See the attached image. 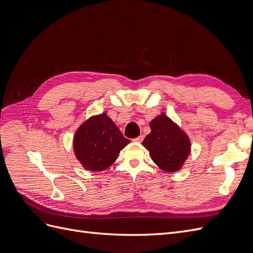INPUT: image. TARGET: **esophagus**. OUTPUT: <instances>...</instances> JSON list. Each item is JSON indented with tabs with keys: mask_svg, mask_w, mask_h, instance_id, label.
I'll return each mask as SVG.
<instances>
[{
	"mask_svg": "<svg viewBox=\"0 0 253 253\" xmlns=\"http://www.w3.org/2000/svg\"><path fill=\"white\" fill-rule=\"evenodd\" d=\"M143 137H144L143 135H140V136L137 137V138H135L134 141H135V142H141V141L143 140Z\"/></svg>",
	"mask_w": 253,
	"mask_h": 253,
	"instance_id": "1",
	"label": "esophagus"
}]
</instances>
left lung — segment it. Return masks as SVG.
Wrapping results in <instances>:
<instances>
[{"label":"left lung","instance_id":"8db88e82","mask_svg":"<svg viewBox=\"0 0 253 253\" xmlns=\"http://www.w3.org/2000/svg\"><path fill=\"white\" fill-rule=\"evenodd\" d=\"M151 133L142 144L150 156L165 172L180 170L191 151V142L187 134L177 125L162 114L150 122Z\"/></svg>","mask_w":253,"mask_h":253}]
</instances>
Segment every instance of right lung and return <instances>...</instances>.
Here are the masks:
<instances>
[{
	"mask_svg": "<svg viewBox=\"0 0 253 253\" xmlns=\"http://www.w3.org/2000/svg\"><path fill=\"white\" fill-rule=\"evenodd\" d=\"M129 142L108 115L102 113L78 127L74 136V152L84 169L103 171Z\"/></svg>",
	"mask_w": 253,
	"mask_h": 253,
	"instance_id": "1",
	"label": "right lung"
}]
</instances>
